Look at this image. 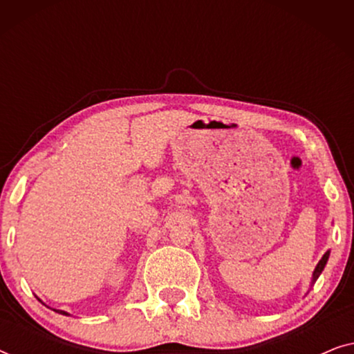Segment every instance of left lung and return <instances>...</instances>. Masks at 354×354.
Wrapping results in <instances>:
<instances>
[{"mask_svg": "<svg viewBox=\"0 0 354 354\" xmlns=\"http://www.w3.org/2000/svg\"><path fill=\"white\" fill-rule=\"evenodd\" d=\"M328 256H330V251H327L326 254L322 256V259L319 261L317 263V266H316V269H314V272H313V280H311V287L314 283H316V280L319 279V275L322 274V270H324V268H326V264H327V261H328Z\"/></svg>", "mask_w": 354, "mask_h": 354, "instance_id": "left-lung-1", "label": "left lung"}]
</instances>
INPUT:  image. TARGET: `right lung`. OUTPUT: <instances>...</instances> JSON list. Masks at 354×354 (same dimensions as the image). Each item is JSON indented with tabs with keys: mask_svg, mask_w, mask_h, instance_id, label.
Returning <instances> with one entry per match:
<instances>
[{
	"mask_svg": "<svg viewBox=\"0 0 354 354\" xmlns=\"http://www.w3.org/2000/svg\"><path fill=\"white\" fill-rule=\"evenodd\" d=\"M53 311H56V313H59V314H64V316H71L69 313H66V311H61V309H53Z\"/></svg>",
	"mask_w": 354,
	"mask_h": 354,
	"instance_id": "1",
	"label": "right lung"
}]
</instances>
